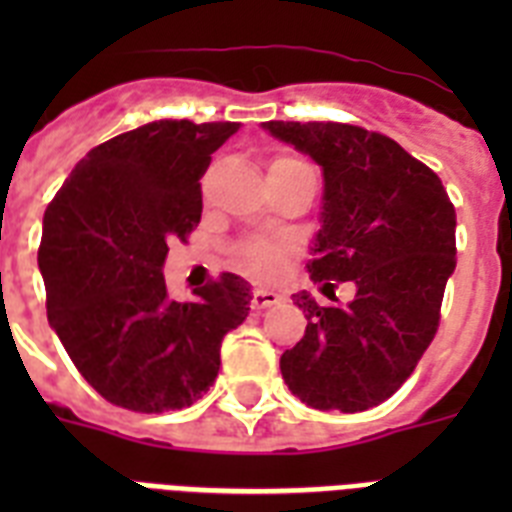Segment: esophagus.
I'll return each mask as SVG.
<instances>
[{
    "instance_id": "34e87169",
    "label": "esophagus",
    "mask_w": 512,
    "mask_h": 512,
    "mask_svg": "<svg viewBox=\"0 0 512 512\" xmlns=\"http://www.w3.org/2000/svg\"><path fill=\"white\" fill-rule=\"evenodd\" d=\"M276 303H281V295H276L271 289H255L252 292V308L255 311H265V308H271Z\"/></svg>"
}]
</instances>
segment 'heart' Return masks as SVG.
<instances>
[{
  "label": "heart",
  "instance_id": "b5f03b06",
  "mask_svg": "<svg viewBox=\"0 0 512 512\" xmlns=\"http://www.w3.org/2000/svg\"><path fill=\"white\" fill-rule=\"evenodd\" d=\"M268 172H313L311 164L297 159V156H276L271 162V170ZM295 252V247L289 241H247V244H239L233 257L236 263L244 268V271L255 273V276H263V279H271L284 268V263L289 260V255Z\"/></svg>",
  "mask_w": 512,
  "mask_h": 512
}]
</instances>
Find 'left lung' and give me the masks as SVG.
Listing matches in <instances>:
<instances>
[{
    "label": "left lung",
    "mask_w": 512,
    "mask_h": 512,
    "mask_svg": "<svg viewBox=\"0 0 512 512\" xmlns=\"http://www.w3.org/2000/svg\"><path fill=\"white\" fill-rule=\"evenodd\" d=\"M324 172L311 279L353 281L348 305L297 292L308 327L281 356V377L321 412H364L390 398L436 337L457 265V215L438 175L396 140L337 122H265Z\"/></svg>",
    "instance_id": "left-lung-1"
}]
</instances>
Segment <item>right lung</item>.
Instances as JSON below:
<instances>
[{
  "label": "right lung",
  "instance_id": "1",
  "mask_svg": "<svg viewBox=\"0 0 512 512\" xmlns=\"http://www.w3.org/2000/svg\"><path fill=\"white\" fill-rule=\"evenodd\" d=\"M236 122L162 119L100 143L44 212L39 271L47 321L82 377L132 412L199 401L220 369V342L249 313L236 273L167 295L170 241L201 220V175Z\"/></svg>",
  "mask_w": 512,
  "mask_h": 512
}]
</instances>
